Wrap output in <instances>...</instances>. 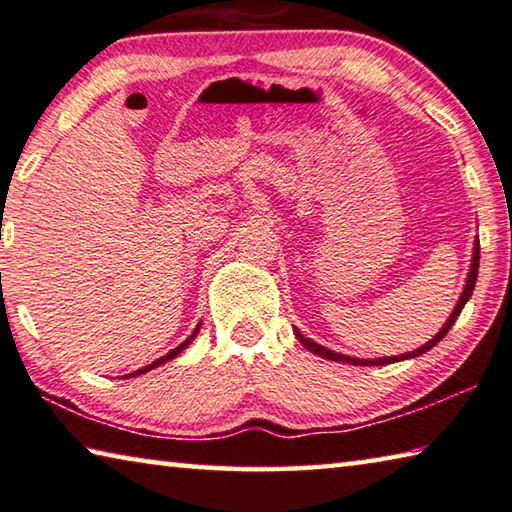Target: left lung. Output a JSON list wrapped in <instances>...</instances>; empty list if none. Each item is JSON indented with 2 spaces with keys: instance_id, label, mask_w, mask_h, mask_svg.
Masks as SVG:
<instances>
[{
  "instance_id": "8db88e82",
  "label": "left lung",
  "mask_w": 512,
  "mask_h": 512,
  "mask_svg": "<svg viewBox=\"0 0 512 512\" xmlns=\"http://www.w3.org/2000/svg\"><path fill=\"white\" fill-rule=\"evenodd\" d=\"M476 274H479V242H476V247H474L472 270H469L467 283H465V290H463V295H460V299H458V304H456V308H454V313H451V317H449V320L445 322V326H442V329H440L438 333H435L433 338H431L429 342H426V345H422L420 349H415V351H408V354H404V356H388V358H379V360H358V358H351V356L335 354V351L326 349V347H322V345H317V342H313V340L304 338V335H301L299 331H297V340H299L301 345H304L306 349H311L313 354L322 356V358H329V360H335V363H349V365H390V363H397V360L415 358V356H420V354H424V351H429L431 347L438 345V342H440L442 338H445V335L449 333L451 326H454V322L458 320L460 311H463V306L467 304V299L472 297V290H474V283H476Z\"/></svg>"
}]
</instances>
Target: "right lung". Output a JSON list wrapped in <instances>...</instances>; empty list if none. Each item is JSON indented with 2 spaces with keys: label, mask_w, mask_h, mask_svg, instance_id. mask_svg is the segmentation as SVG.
<instances>
[{
  "label": "right lung",
  "mask_w": 512,
  "mask_h": 512,
  "mask_svg": "<svg viewBox=\"0 0 512 512\" xmlns=\"http://www.w3.org/2000/svg\"><path fill=\"white\" fill-rule=\"evenodd\" d=\"M197 333H199V324H197V329H195V331H192V335H188V338H186V340H183V342H181V345H179L177 349H172V351H170V354H165V356H161V358H156L152 365H145V367H142V370H136V372H133V374H129V376H138V374H145V372H149V370H154V367H158V365H163V363H167V360H172L174 356H177V354H181V351H183V349H186V347L190 345V342H192V340H195V335H197Z\"/></svg>",
  "instance_id": "add662e5"
}]
</instances>
